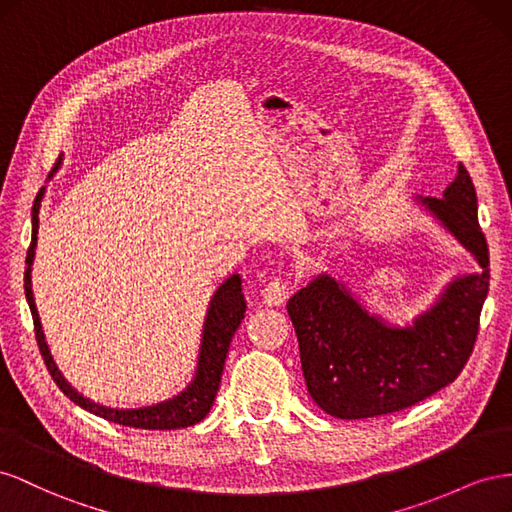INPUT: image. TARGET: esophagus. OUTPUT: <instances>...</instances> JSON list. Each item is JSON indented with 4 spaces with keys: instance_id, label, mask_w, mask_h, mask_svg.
Wrapping results in <instances>:
<instances>
[{
    "instance_id": "34e87169",
    "label": "esophagus",
    "mask_w": 512,
    "mask_h": 512,
    "mask_svg": "<svg viewBox=\"0 0 512 512\" xmlns=\"http://www.w3.org/2000/svg\"><path fill=\"white\" fill-rule=\"evenodd\" d=\"M289 296V285L281 276H272V279L266 283V287L261 289V298L268 306H281Z\"/></svg>"
}]
</instances>
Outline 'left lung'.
I'll return each instance as SVG.
<instances>
[{
    "label": "left lung",
    "instance_id": "1",
    "mask_svg": "<svg viewBox=\"0 0 512 512\" xmlns=\"http://www.w3.org/2000/svg\"><path fill=\"white\" fill-rule=\"evenodd\" d=\"M416 201L478 261L480 272L452 279L412 326H390L371 315L330 274H317L287 302L306 388L334 418L405 410L455 382L472 356L489 291V248L478 225L476 188L459 165L442 199Z\"/></svg>",
    "mask_w": 512,
    "mask_h": 512
}]
</instances>
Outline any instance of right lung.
Listing matches in <instances>:
<instances>
[{
    "label": "right lung",
    "instance_id": "obj_1",
    "mask_svg": "<svg viewBox=\"0 0 512 512\" xmlns=\"http://www.w3.org/2000/svg\"><path fill=\"white\" fill-rule=\"evenodd\" d=\"M60 160H62V156H60ZM60 160L55 163L53 171L49 173V178L57 171V167H60ZM42 197H45V186L40 188V193L36 195L34 208H32V244H29L27 257H25V264H27V268H25V298L29 304V311H32L40 354H42V358H45V364L53 377V382L60 386V390L72 403H77L79 407H83V410L92 412L109 422H118V425H124V427L184 429V427L197 425L199 420L208 416L210 407L216 399V392H218V386H221V377H223L225 358L229 352V343L233 339V334H236L240 321L244 319L246 302L242 296L240 274H231L229 279L214 291V296L208 306L206 321H203L197 371H195L193 382L188 384L180 394H175L173 399L160 401L156 405L135 407V410H120V407H107V405L94 403L90 399H85L83 394H79L75 388H72L64 379V375L60 373V369L55 367V362L49 352V345L45 341V334H42L38 311H36V302H34V294H32V264H34L36 242H38V212H40Z\"/></svg>",
    "mask_w": 512,
    "mask_h": 512
}]
</instances>
